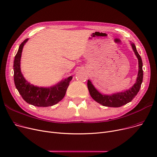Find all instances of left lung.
<instances>
[{
  "mask_svg": "<svg viewBox=\"0 0 157 157\" xmlns=\"http://www.w3.org/2000/svg\"><path fill=\"white\" fill-rule=\"evenodd\" d=\"M130 44L132 48L133 51L135 53L139 64V71L136 82L134 85L128 90H124L121 92L114 93L110 95L102 94L94 87L92 82L89 79L88 80L87 86L90 95L93 99L97 102L104 106L113 107V108H118L123 105L131 102L133 98L137 95L141 88L143 79V62L141 56L138 53L136 47L133 43L130 42Z\"/></svg>",
  "mask_w": 157,
  "mask_h": 157,
  "instance_id": "1",
  "label": "left lung"
}]
</instances>
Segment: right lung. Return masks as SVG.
<instances>
[{"mask_svg":"<svg viewBox=\"0 0 157 157\" xmlns=\"http://www.w3.org/2000/svg\"><path fill=\"white\" fill-rule=\"evenodd\" d=\"M28 40L29 39H26L21 43L14 57L13 64L14 85L24 101L28 104L37 107L53 105L64 97L72 76L65 78L50 87H40L30 84L23 77L20 68L22 50Z\"/></svg>","mask_w":157,"mask_h":157,"instance_id":"right-lung-1","label":"right lung"}]
</instances>
